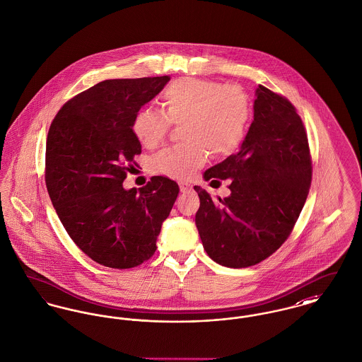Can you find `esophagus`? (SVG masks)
<instances>
[{
	"instance_id": "34e87169",
	"label": "esophagus",
	"mask_w": 362,
	"mask_h": 362,
	"mask_svg": "<svg viewBox=\"0 0 362 362\" xmlns=\"http://www.w3.org/2000/svg\"><path fill=\"white\" fill-rule=\"evenodd\" d=\"M179 189H180L182 193H187V192L192 190V186H190L187 182H180V183H179Z\"/></svg>"
}]
</instances>
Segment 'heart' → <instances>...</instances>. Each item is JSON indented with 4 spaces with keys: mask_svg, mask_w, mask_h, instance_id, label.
<instances>
[{
    "mask_svg": "<svg viewBox=\"0 0 362 362\" xmlns=\"http://www.w3.org/2000/svg\"><path fill=\"white\" fill-rule=\"evenodd\" d=\"M164 112L140 110L132 131L144 147L167 138L170 122L182 124L183 144L165 148L151 160L156 173L186 179L202 167L208 156L233 154L244 139L250 119V99L235 85L187 77L173 81L163 93Z\"/></svg>",
    "mask_w": 362,
    "mask_h": 362,
    "instance_id": "1",
    "label": "heart"
}]
</instances>
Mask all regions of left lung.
I'll list each match as a JSON object with an SVG mask.
<instances>
[{"mask_svg": "<svg viewBox=\"0 0 362 362\" xmlns=\"http://www.w3.org/2000/svg\"><path fill=\"white\" fill-rule=\"evenodd\" d=\"M253 121L237 154L204 173L230 179V195L199 197L195 226L204 250L226 267H250L289 237L311 185L306 129L293 105L263 85L256 89Z\"/></svg>", "mask_w": 362, "mask_h": 362, "instance_id": "8db88e82", "label": "left lung"}]
</instances>
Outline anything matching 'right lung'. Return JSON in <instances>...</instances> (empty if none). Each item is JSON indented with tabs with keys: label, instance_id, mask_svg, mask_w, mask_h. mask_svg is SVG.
<instances>
[{
	"label": "right lung",
	"instance_id": "1",
	"mask_svg": "<svg viewBox=\"0 0 362 362\" xmlns=\"http://www.w3.org/2000/svg\"><path fill=\"white\" fill-rule=\"evenodd\" d=\"M168 81L96 83L64 103L48 132L45 183L56 214L76 245L106 267L131 269L150 259L179 194L164 176H153L139 192L122 187L141 153L134 118Z\"/></svg>",
	"mask_w": 362,
	"mask_h": 362
}]
</instances>
